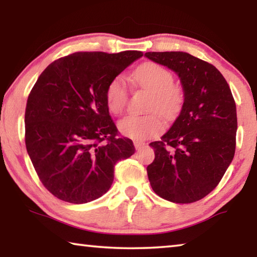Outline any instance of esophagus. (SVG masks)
Wrapping results in <instances>:
<instances>
[{
    "instance_id": "obj_1",
    "label": "esophagus",
    "mask_w": 257,
    "mask_h": 257,
    "mask_svg": "<svg viewBox=\"0 0 257 257\" xmlns=\"http://www.w3.org/2000/svg\"><path fill=\"white\" fill-rule=\"evenodd\" d=\"M134 145H135V149H136V150H141L142 147H144L146 144H145V143H143V142L136 141V142H134Z\"/></svg>"
}]
</instances>
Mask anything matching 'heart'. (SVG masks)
I'll use <instances>...</instances> for the list:
<instances>
[{
	"label": "heart",
	"instance_id": "obj_1",
	"mask_svg": "<svg viewBox=\"0 0 257 257\" xmlns=\"http://www.w3.org/2000/svg\"><path fill=\"white\" fill-rule=\"evenodd\" d=\"M134 81L139 88L151 94L146 111H158L164 116H172L179 110L182 92L173 84V75L159 63L147 62L135 70ZM106 104L112 114L121 115L129 102V89L122 76L110 81L105 92ZM164 128L163 120L158 113L142 116H127L119 122L120 132L134 139H146L160 134Z\"/></svg>",
	"mask_w": 257,
	"mask_h": 257
}]
</instances>
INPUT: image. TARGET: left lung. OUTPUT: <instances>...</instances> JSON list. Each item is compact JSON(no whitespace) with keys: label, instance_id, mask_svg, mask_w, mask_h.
I'll list each match as a JSON object with an SVG mask.
<instances>
[{"label":"left lung","instance_id":"8db88e82","mask_svg":"<svg viewBox=\"0 0 257 257\" xmlns=\"http://www.w3.org/2000/svg\"><path fill=\"white\" fill-rule=\"evenodd\" d=\"M146 58L175 71L184 104L172 127L151 143L147 167L154 193L169 202H197L219 185L236 150V103L227 80L213 64L186 52H147Z\"/></svg>","mask_w":257,"mask_h":257}]
</instances>
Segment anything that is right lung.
<instances>
[{"instance_id":"right-lung-1","label":"right lung","mask_w":257,"mask_h":257,"mask_svg":"<svg viewBox=\"0 0 257 257\" xmlns=\"http://www.w3.org/2000/svg\"><path fill=\"white\" fill-rule=\"evenodd\" d=\"M139 51L77 52L52 62L38 77L25 112L26 149L45 188L61 201L101 197L114 165L135 153L119 136L105 99L106 87Z\"/></svg>"}]
</instances>
